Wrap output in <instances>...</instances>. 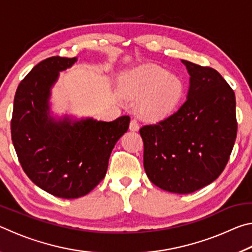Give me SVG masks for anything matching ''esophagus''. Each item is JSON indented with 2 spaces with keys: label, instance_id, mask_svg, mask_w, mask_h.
I'll list each match as a JSON object with an SVG mask.
<instances>
[{
  "label": "esophagus",
  "instance_id": "1",
  "mask_svg": "<svg viewBox=\"0 0 252 252\" xmlns=\"http://www.w3.org/2000/svg\"><path fill=\"white\" fill-rule=\"evenodd\" d=\"M139 129H140V126H139V123H138V121L136 120H131V122H130V130L131 131H139Z\"/></svg>",
  "mask_w": 252,
  "mask_h": 252
}]
</instances>
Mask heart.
I'll use <instances>...</instances> for the list:
<instances>
[{"label": "heart", "mask_w": 252, "mask_h": 252, "mask_svg": "<svg viewBox=\"0 0 252 252\" xmlns=\"http://www.w3.org/2000/svg\"><path fill=\"white\" fill-rule=\"evenodd\" d=\"M122 89L136 102L140 114L147 119L167 116L183 91V82L178 75L157 64H144L126 73L121 81Z\"/></svg>", "instance_id": "obj_1"}]
</instances>
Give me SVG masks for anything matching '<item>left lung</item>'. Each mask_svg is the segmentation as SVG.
Wrapping results in <instances>:
<instances>
[{
  "label": "left lung",
  "mask_w": 252,
  "mask_h": 252,
  "mask_svg": "<svg viewBox=\"0 0 252 252\" xmlns=\"http://www.w3.org/2000/svg\"><path fill=\"white\" fill-rule=\"evenodd\" d=\"M190 75L187 100L172 116L140 129L143 165L157 187L191 193L223 171L237 136L236 96L212 67L181 60Z\"/></svg>",
  "instance_id": "left-lung-1"
}]
</instances>
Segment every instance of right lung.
Segmentation results:
<instances>
[{"label": "right lung", "instance_id": "obj_1", "mask_svg": "<svg viewBox=\"0 0 252 252\" xmlns=\"http://www.w3.org/2000/svg\"><path fill=\"white\" fill-rule=\"evenodd\" d=\"M76 61L52 57L34 66L19 84L11 121L12 141L24 172L42 190L63 199L83 197L99 185L111 152L130 123L127 116L111 122L55 116L51 91L60 72Z\"/></svg>", "mask_w": 252, "mask_h": 252}]
</instances>
